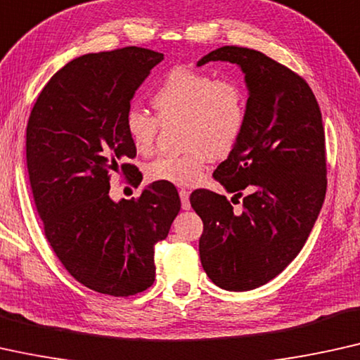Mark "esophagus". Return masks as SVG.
<instances>
[{"instance_id":"obj_1","label":"esophagus","mask_w":360,"mask_h":360,"mask_svg":"<svg viewBox=\"0 0 360 360\" xmlns=\"http://www.w3.org/2000/svg\"><path fill=\"white\" fill-rule=\"evenodd\" d=\"M179 197H181V207H182V209H184V210H189V209H191L189 191L181 189V191H179Z\"/></svg>"}]
</instances>
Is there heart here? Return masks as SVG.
Returning a JSON list of instances; mask_svg holds the SVG:
<instances>
[{"mask_svg":"<svg viewBox=\"0 0 360 360\" xmlns=\"http://www.w3.org/2000/svg\"><path fill=\"white\" fill-rule=\"evenodd\" d=\"M151 104V115L140 108L125 114V134L139 155H150L163 124L181 122L179 135L184 150L163 155L146 166L150 181L174 186H194L204 178L210 158H226L240 141L246 127L248 101L240 84L214 79L210 75L184 67L166 75Z\"/></svg>","mask_w":360,"mask_h":360,"instance_id":"obj_1","label":"heart"}]
</instances>
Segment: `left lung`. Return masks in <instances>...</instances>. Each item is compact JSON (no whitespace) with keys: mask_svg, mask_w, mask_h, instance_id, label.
<instances>
[{"mask_svg":"<svg viewBox=\"0 0 360 360\" xmlns=\"http://www.w3.org/2000/svg\"><path fill=\"white\" fill-rule=\"evenodd\" d=\"M241 67L250 91L246 127L214 178L243 197L240 210L209 189L191 194L204 221L200 262L225 290L246 292L279 276L308 240L326 194L321 110L305 79L257 50L225 45L199 60Z\"/></svg>","mask_w":360,"mask_h":360,"instance_id":"8db88e82","label":"left lung"}]
</instances>
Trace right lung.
Here are the masks:
<instances>
[{
    "label": "right lung",
    "mask_w": 360,
    "mask_h": 360,
    "mask_svg": "<svg viewBox=\"0 0 360 360\" xmlns=\"http://www.w3.org/2000/svg\"><path fill=\"white\" fill-rule=\"evenodd\" d=\"M161 60L141 47L83 55L50 78L30 110L27 171L45 238L70 276L105 295L153 285L155 246L181 209L168 182H153L136 199L109 197L112 174L141 182L139 168L122 163L136 156L124 120Z\"/></svg>",
    "instance_id": "add662e5"
}]
</instances>
